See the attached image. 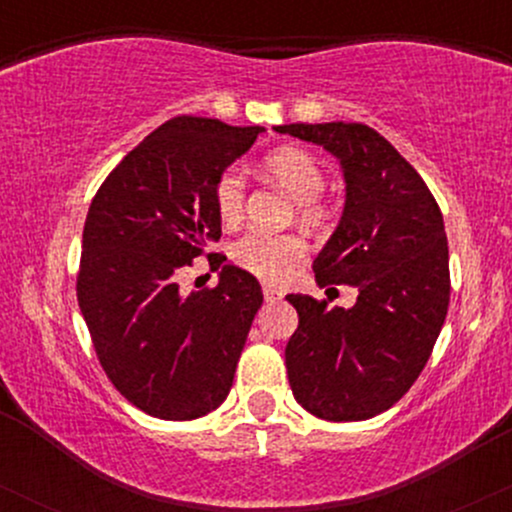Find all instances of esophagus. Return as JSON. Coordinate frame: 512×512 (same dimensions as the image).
<instances>
[{"label": "esophagus", "instance_id": "esophagus-1", "mask_svg": "<svg viewBox=\"0 0 512 512\" xmlns=\"http://www.w3.org/2000/svg\"><path fill=\"white\" fill-rule=\"evenodd\" d=\"M262 293H264V301L267 303H276V301H281V298H284V293H281L279 289H276V286H262Z\"/></svg>", "mask_w": 512, "mask_h": 512}]
</instances>
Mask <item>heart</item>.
Segmentation results:
<instances>
[{"instance_id":"b5f03b06","label":"heart","mask_w":512,"mask_h":512,"mask_svg":"<svg viewBox=\"0 0 512 512\" xmlns=\"http://www.w3.org/2000/svg\"><path fill=\"white\" fill-rule=\"evenodd\" d=\"M262 168L276 185L284 187L296 199L298 216L305 223L322 226L330 221L332 209L320 199L325 192L327 175L322 163L310 151L301 146H279L264 156ZM211 197H214L219 219L226 226H236L243 219L245 197H248L243 173L238 168H223L211 187ZM305 255H308V243L298 233L274 236V233L250 231L231 245V260L238 267L272 284L284 281L305 260Z\"/></svg>"}]
</instances>
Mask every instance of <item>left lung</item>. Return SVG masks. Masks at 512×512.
Masks as SVG:
<instances>
[{"mask_svg":"<svg viewBox=\"0 0 512 512\" xmlns=\"http://www.w3.org/2000/svg\"><path fill=\"white\" fill-rule=\"evenodd\" d=\"M339 158L346 207L317 255V284H354V308L289 293L298 327L286 344L293 397L325 421L390 409L424 370L450 303L448 238L436 197L380 132L361 122L281 125Z\"/></svg>","mask_w":512,"mask_h":512,"instance_id":"obj_1","label":"left lung"}]
</instances>
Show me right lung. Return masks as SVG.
Instances as JSON below:
<instances>
[{
    "label": "right lung",
    "mask_w": 512,
    "mask_h": 512,
    "mask_svg": "<svg viewBox=\"0 0 512 512\" xmlns=\"http://www.w3.org/2000/svg\"><path fill=\"white\" fill-rule=\"evenodd\" d=\"M264 127L178 115L134 146L98 187L84 223L76 298L98 361L127 402L166 421L228 397L262 289L223 264L216 175ZM207 254L220 284L179 296L174 276Z\"/></svg>",
    "instance_id": "add662e5"
}]
</instances>
